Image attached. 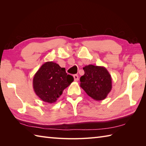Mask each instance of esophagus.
I'll return each instance as SVG.
<instances>
[{
    "label": "esophagus",
    "instance_id": "34e87169",
    "mask_svg": "<svg viewBox=\"0 0 146 146\" xmlns=\"http://www.w3.org/2000/svg\"><path fill=\"white\" fill-rule=\"evenodd\" d=\"M73 78H74V80H75V82H78V80H79V78H78V76L77 75H73Z\"/></svg>",
    "mask_w": 146,
    "mask_h": 146
}]
</instances>
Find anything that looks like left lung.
<instances>
[{"instance_id": "8db88e82", "label": "left lung", "mask_w": 146, "mask_h": 146, "mask_svg": "<svg viewBox=\"0 0 146 146\" xmlns=\"http://www.w3.org/2000/svg\"><path fill=\"white\" fill-rule=\"evenodd\" d=\"M85 74L80 78V86L94 100H103L110 92L111 77L104 66L86 65L83 68Z\"/></svg>"}]
</instances>
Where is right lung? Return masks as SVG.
Here are the masks:
<instances>
[{"label": "right lung", "instance_id": "right-lung-1", "mask_svg": "<svg viewBox=\"0 0 146 146\" xmlns=\"http://www.w3.org/2000/svg\"><path fill=\"white\" fill-rule=\"evenodd\" d=\"M73 80L72 76L67 75L64 68H61L54 62L48 61L34 76L33 86L35 94L41 100L53 104Z\"/></svg>", "mask_w": 146, "mask_h": 146}]
</instances>
